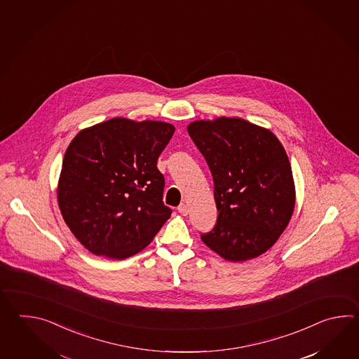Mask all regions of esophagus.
Listing matches in <instances>:
<instances>
[{"label": "esophagus", "instance_id": "obj_1", "mask_svg": "<svg viewBox=\"0 0 359 359\" xmlns=\"http://www.w3.org/2000/svg\"><path fill=\"white\" fill-rule=\"evenodd\" d=\"M177 209H178V212L182 214V215H187V214H189V205L184 204V203H182Z\"/></svg>", "mask_w": 359, "mask_h": 359}]
</instances>
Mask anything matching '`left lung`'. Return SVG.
<instances>
[{"mask_svg":"<svg viewBox=\"0 0 359 359\" xmlns=\"http://www.w3.org/2000/svg\"><path fill=\"white\" fill-rule=\"evenodd\" d=\"M187 130L213 176L218 210L203 243L231 262L259 257L281 236L295 205L283 146L271 130L240 118L198 121Z\"/></svg>","mask_w":359,"mask_h":359,"instance_id":"obj_1","label":"left lung"}]
</instances>
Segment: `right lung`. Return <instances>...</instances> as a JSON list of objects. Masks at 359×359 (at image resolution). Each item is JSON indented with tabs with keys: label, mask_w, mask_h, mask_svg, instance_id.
<instances>
[{
	"label": "right lung",
	"mask_w": 359,
	"mask_h": 359,
	"mask_svg": "<svg viewBox=\"0 0 359 359\" xmlns=\"http://www.w3.org/2000/svg\"><path fill=\"white\" fill-rule=\"evenodd\" d=\"M175 130L169 123L114 118L73 138L62 159L57 200L64 221L90 252L128 258L169 219L156 163Z\"/></svg>",
	"instance_id": "add662e5"
}]
</instances>
